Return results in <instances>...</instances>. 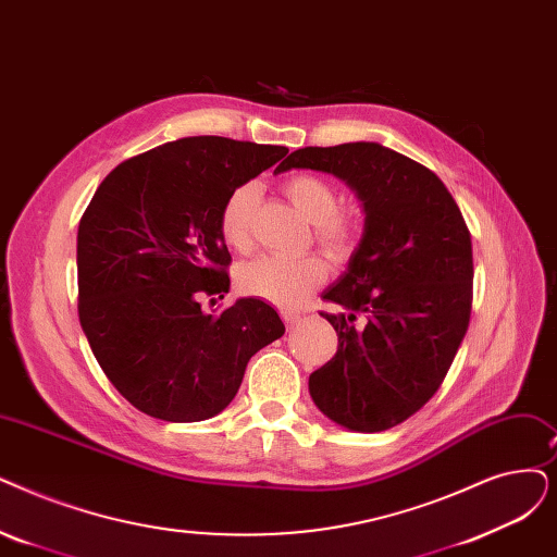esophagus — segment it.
<instances>
[{"instance_id": "esophagus-1", "label": "esophagus", "mask_w": 557, "mask_h": 557, "mask_svg": "<svg viewBox=\"0 0 557 557\" xmlns=\"http://www.w3.org/2000/svg\"><path fill=\"white\" fill-rule=\"evenodd\" d=\"M282 321L286 323V327H294L300 321L298 311H282Z\"/></svg>"}]
</instances>
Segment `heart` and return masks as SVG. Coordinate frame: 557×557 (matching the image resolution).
I'll use <instances>...</instances> for the list:
<instances>
[{"label": "heart", "mask_w": 557, "mask_h": 557, "mask_svg": "<svg viewBox=\"0 0 557 557\" xmlns=\"http://www.w3.org/2000/svg\"><path fill=\"white\" fill-rule=\"evenodd\" d=\"M282 190L288 202L313 223V240L330 259L342 261L352 252L359 234V219L355 211L338 207L342 196H338V188L330 180L300 173L284 180ZM257 198V184L246 182L238 184L221 207L219 230L225 246L234 252H248L252 248ZM325 277V261L313 255L300 259L259 257L240 265L236 282L246 296L280 307H292L313 288H319Z\"/></svg>", "instance_id": "obj_1"}]
</instances>
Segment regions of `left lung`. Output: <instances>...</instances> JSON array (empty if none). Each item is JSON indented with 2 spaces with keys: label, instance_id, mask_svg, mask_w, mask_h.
Segmentation results:
<instances>
[{
  "label": "left lung",
  "instance_id": "1",
  "mask_svg": "<svg viewBox=\"0 0 557 557\" xmlns=\"http://www.w3.org/2000/svg\"><path fill=\"white\" fill-rule=\"evenodd\" d=\"M292 168L332 173L364 202V236L323 294L342 313L336 355L309 375L321 412L357 432L389 430L437 394L467 334L473 302L471 232L430 168L377 143L302 148ZM362 319L361 326L354 321Z\"/></svg>",
  "mask_w": 557,
  "mask_h": 557
}]
</instances>
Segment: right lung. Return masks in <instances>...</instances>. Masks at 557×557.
<instances>
[{
    "label": "right lung",
    "mask_w": 557,
    "mask_h": 557,
    "mask_svg": "<svg viewBox=\"0 0 557 557\" xmlns=\"http://www.w3.org/2000/svg\"><path fill=\"white\" fill-rule=\"evenodd\" d=\"M282 145L188 136L115 165L77 234L79 321L104 375L143 414L193 423L236 396L250 357L284 334L277 311L223 298L232 257L219 230L230 193L286 157Z\"/></svg>",
    "instance_id": "1"
}]
</instances>
